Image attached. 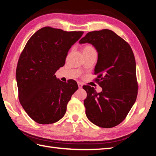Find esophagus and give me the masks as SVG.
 <instances>
[{"instance_id":"esophagus-1","label":"esophagus","mask_w":156,"mask_h":156,"mask_svg":"<svg viewBox=\"0 0 156 156\" xmlns=\"http://www.w3.org/2000/svg\"><path fill=\"white\" fill-rule=\"evenodd\" d=\"M78 87L80 88H81L82 87V84L80 82H78Z\"/></svg>"}]
</instances>
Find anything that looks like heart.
<instances>
[{
	"instance_id": "heart-1",
	"label": "heart",
	"mask_w": 156,
	"mask_h": 156,
	"mask_svg": "<svg viewBox=\"0 0 156 156\" xmlns=\"http://www.w3.org/2000/svg\"><path fill=\"white\" fill-rule=\"evenodd\" d=\"M83 52H87V51H96L94 48L91 45H87L83 48Z\"/></svg>"
}]
</instances>
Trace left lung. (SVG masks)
<instances>
[{
  "label": "left lung",
  "instance_id": "obj_1",
  "mask_svg": "<svg viewBox=\"0 0 156 156\" xmlns=\"http://www.w3.org/2000/svg\"><path fill=\"white\" fill-rule=\"evenodd\" d=\"M79 43H89L97 50L94 80L102 88L97 92L90 86L83 87L87 93L84 101L87 117L98 127H115L123 121L137 98L133 52L127 41L108 29L89 32Z\"/></svg>",
  "mask_w": 156,
  "mask_h": 156
}]
</instances>
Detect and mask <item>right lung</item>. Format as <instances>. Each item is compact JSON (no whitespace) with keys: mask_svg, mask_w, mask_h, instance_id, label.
Wrapping results in <instances>:
<instances>
[{"mask_svg":"<svg viewBox=\"0 0 156 156\" xmlns=\"http://www.w3.org/2000/svg\"><path fill=\"white\" fill-rule=\"evenodd\" d=\"M83 31L45 27L33 35L19 58L16 69L19 99L23 109L39 124H52L64 117L78 87L64 82L55 73L64 66L68 52Z\"/></svg>","mask_w":156,"mask_h":156,"instance_id":"add662e5","label":"right lung"}]
</instances>
